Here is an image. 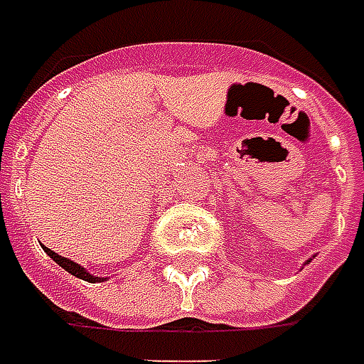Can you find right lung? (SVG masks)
Instances as JSON below:
<instances>
[{
	"label": "right lung",
	"mask_w": 364,
	"mask_h": 364,
	"mask_svg": "<svg viewBox=\"0 0 364 364\" xmlns=\"http://www.w3.org/2000/svg\"><path fill=\"white\" fill-rule=\"evenodd\" d=\"M45 247V245H43ZM45 252L55 260V262L59 264L61 268H65L69 274H73V277H77V279H83V281L87 282H98V281H104V279H100V277H94V274H90L85 268H82L80 264H75L73 260H67V258H63V256H59V254H55L53 250H48V247H45Z\"/></svg>",
	"instance_id": "add662e5"
}]
</instances>
